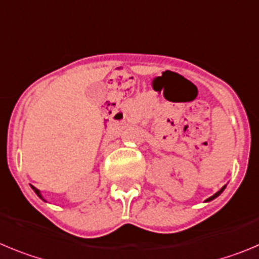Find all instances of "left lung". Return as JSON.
<instances>
[{"mask_svg": "<svg viewBox=\"0 0 259 259\" xmlns=\"http://www.w3.org/2000/svg\"><path fill=\"white\" fill-rule=\"evenodd\" d=\"M225 188H226V186H223V187H222V188H221V190H220V191H218V192H217V193H214L213 196H210V197H209V199H206V200H205V202H209V201H211V200L217 199V197L220 196L221 193H222V192H223V191H225Z\"/></svg>", "mask_w": 259, "mask_h": 259, "instance_id": "1", "label": "left lung"}]
</instances>
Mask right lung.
I'll use <instances>...</instances> for the list:
<instances>
[{"label": "right lung", "mask_w": 259, "mask_h": 259, "mask_svg": "<svg viewBox=\"0 0 259 259\" xmlns=\"http://www.w3.org/2000/svg\"><path fill=\"white\" fill-rule=\"evenodd\" d=\"M31 187H32V190H33L34 192H36V195H37V196L39 197V199H41V200H44V201H46V200L44 199V196H42V193H41V191H39V190H37V188L34 187V186H31Z\"/></svg>", "instance_id": "1"}]
</instances>
